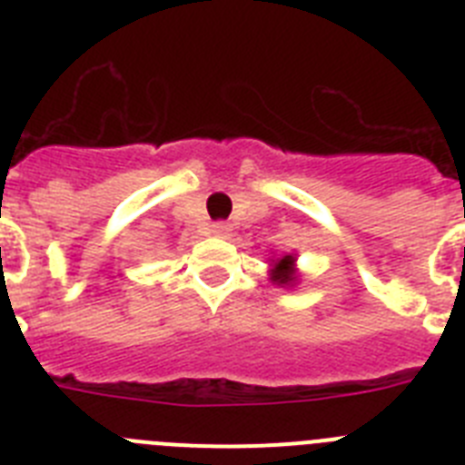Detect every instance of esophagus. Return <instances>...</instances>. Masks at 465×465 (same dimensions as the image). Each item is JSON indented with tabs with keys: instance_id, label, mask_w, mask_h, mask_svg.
Returning <instances> with one entry per match:
<instances>
[{
	"instance_id": "obj_1",
	"label": "esophagus",
	"mask_w": 465,
	"mask_h": 465,
	"mask_svg": "<svg viewBox=\"0 0 465 465\" xmlns=\"http://www.w3.org/2000/svg\"><path fill=\"white\" fill-rule=\"evenodd\" d=\"M230 230H232V228H230V225L225 223V221H219V223L212 225V232L216 237H230Z\"/></svg>"
}]
</instances>
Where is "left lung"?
I'll list each match as a JSON object with an SVG mask.
<instances>
[{"instance_id":"1","label":"left lung","mask_w":465,"mask_h":465,"mask_svg":"<svg viewBox=\"0 0 465 465\" xmlns=\"http://www.w3.org/2000/svg\"><path fill=\"white\" fill-rule=\"evenodd\" d=\"M295 258L293 256H282L277 261H272V270H270V279L274 283H283V286H289V283L295 282Z\"/></svg>"}]
</instances>
